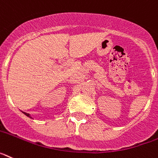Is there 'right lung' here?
Here are the masks:
<instances>
[{"label": "right lung", "instance_id": "right-lung-1", "mask_svg": "<svg viewBox=\"0 0 158 158\" xmlns=\"http://www.w3.org/2000/svg\"><path fill=\"white\" fill-rule=\"evenodd\" d=\"M24 114H25L26 116H28V117H29V118H30V116H29V114H27V113H25V112H24Z\"/></svg>", "mask_w": 158, "mask_h": 158}]
</instances>
